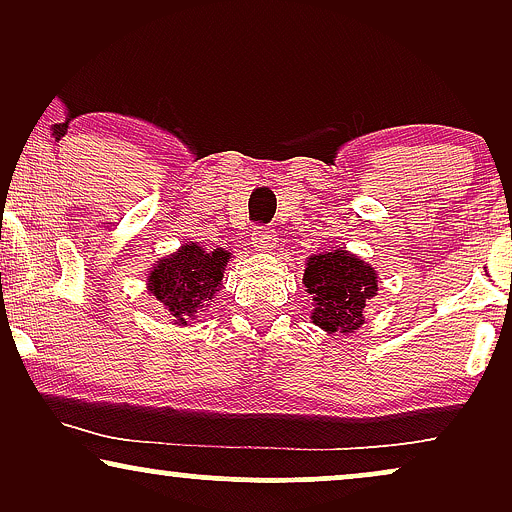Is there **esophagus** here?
Segmentation results:
<instances>
[{
	"instance_id": "obj_1",
	"label": "esophagus",
	"mask_w": 512,
	"mask_h": 512,
	"mask_svg": "<svg viewBox=\"0 0 512 512\" xmlns=\"http://www.w3.org/2000/svg\"><path fill=\"white\" fill-rule=\"evenodd\" d=\"M275 242H277V235L272 228L256 226L254 230H251V244H254L256 251H268L275 247Z\"/></svg>"
}]
</instances>
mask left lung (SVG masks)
<instances>
[{
    "instance_id": "1",
    "label": "left lung",
    "mask_w": 512,
    "mask_h": 512,
    "mask_svg": "<svg viewBox=\"0 0 512 512\" xmlns=\"http://www.w3.org/2000/svg\"><path fill=\"white\" fill-rule=\"evenodd\" d=\"M303 282L314 300L312 321L331 333L361 328L366 303L377 291L375 270L345 249L312 256Z\"/></svg>"
}]
</instances>
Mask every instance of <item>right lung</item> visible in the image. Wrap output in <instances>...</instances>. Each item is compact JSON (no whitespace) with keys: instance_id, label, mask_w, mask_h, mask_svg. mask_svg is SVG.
Instances as JSON below:
<instances>
[{"instance_id":"obj_1","label":"right lung","mask_w":512,"mask_h":512,"mask_svg":"<svg viewBox=\"0 0 512 512\" xmlns=\"http://www.w3.org/2000/svg\"><path fill=\"white\" fill-rule=\"evenodd\" d=\"M228 251H207L198 244H184L177 254L158 261L151 270L149 291L163 303L177 324L202 312L219 289Z\"/></svg>"}]
</instances>
